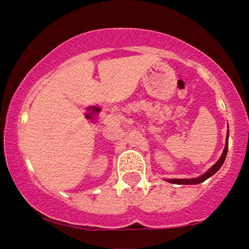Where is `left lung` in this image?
Instances as JSON below:
<instances>
[{
	"label": "left lung",
	"instance_id": "1",
	"mask_svg": "<svg viewBox=\"0 0 249 249\" xmlns=\"http://www.w3.org/2000/svg\"><path fill=\"white\" fill-rule=\"evenodd\" d=\"M228 139H229V130H228V132H227L226 147H224L222 155H221L219 161H217L215 164H214L212 168L209 170V171L204 173L203 176H200V177H198V178H195V179H169L168 181L171 183H178V185H196V183H200V182L205 181L206 179H209L210 177H212L214 173H215L217 170L222 166L224 160H226V158H227V153H228Z\"/></svg>",
	"mask_w": 249,
	"mask_h": 249
}]
</instances>
